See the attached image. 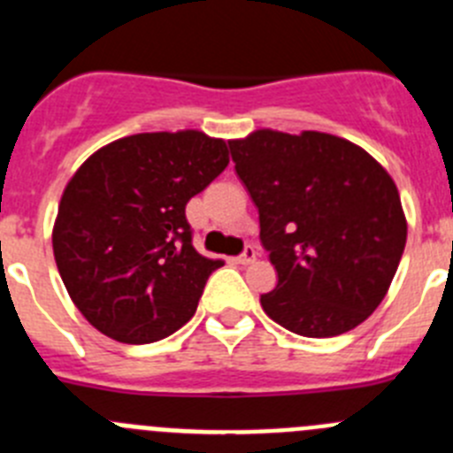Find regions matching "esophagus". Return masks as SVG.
<instances>
[{
	"label": "esophagus",
	"instance_id": "esophagus-1",
	"mask_svg": "<svg viewBox=\"0 0 453 453\" xmlns=\"http://www.w3.org/2000/svg\"><path fill=\"white\" fill-rule=\"evenodd\" d=\"M256 256H258V251H256L254 247H245V251H242L235 261H238L240 265H250V263L256 261Z\"/></svg>",
	"mask_w": 453,
	"mask_h": 453
}]
</instances>
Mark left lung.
<instances>
[{"label":"left lung","instance_id":"left-lung-1","mask_svg":"<svg viewBox=\"0 0 453 453\" xmlns=\"http://www.w3.org/2000/svg\"><path fill=\"white\" fill-rule=\"evenodd\" d=\"M235 174L258 208L274 290L261 295L276 324L331 338L383 302L406 247L395 181L349 140L261 129L231 140Z\"/></svg>","mask_w":453,"mask_h":453}]
</instances>
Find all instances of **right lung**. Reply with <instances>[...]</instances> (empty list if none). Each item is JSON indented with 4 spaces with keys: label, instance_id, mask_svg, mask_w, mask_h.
<instances>
[{
    "label": "right lung",
    "instance_id": "right-lung-1",
    "mask_svg": "<svg viewBox=\"0 0 453 453\" xmlns=\"http://www.w3.org/2000/svg\"><path fill=\"white\" fill-rule=\"evenodd\" d=\"M229 165L202 131L119 138L70 179L54 224V258L83 318L127 345L156 342L195 315L222 261L192 247L186 203Z\"/></svg>",
    "mask_w": 453,
    "mask_h": 453
}]
</instances>
